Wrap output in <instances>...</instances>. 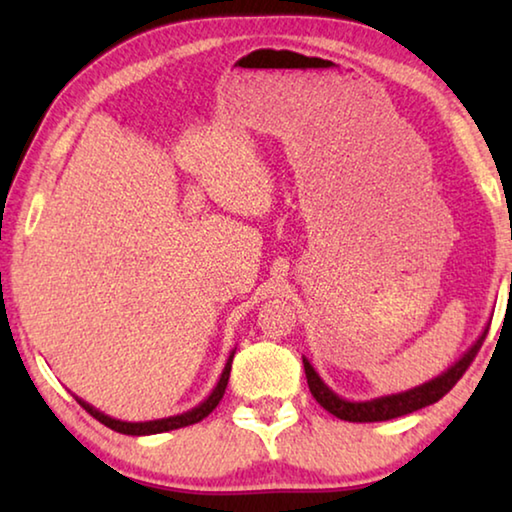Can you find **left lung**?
Here are the masks:
<instances>
[{
  "label": "left lung",
  "instance_id": "8db88e82",
  "mask_svg": "<svg viewBox=\"0 0 512 512\" xmlns=\"http://www.w3.org/2000/svg\"><path fill=\"white\" fill-rule=\"evenodd\" d=\"M485 334H488V329H483L479 339H476L470 348H467L463 357L454 361V366H449L445 372H440L438 377L424 381V384L415 386V388H409V391L372 397V400H359V402L345 400V397L336 395L332 388H329L325 381L320 379L316 368L311 366L307 357H302V363H305L309 391L325 411H329L341 420H348V422H381V420H393V418H400V415L424 409V406L438 402L440 397L452 391L456 381L463 377V372L470 368V363L474 361L476 352L481 350Z\"/></svg>",
  "mask_w": 512,
  "mask_h": 512
}]
</instances>
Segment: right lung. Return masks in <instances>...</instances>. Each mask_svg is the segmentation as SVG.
I'll return each instance as SVG.
<instances>
[{
  "mask_svg": "<svg viewBox=\"0 0 512 512\" xmlns=\"http://www.w3.org/2000/svg\"><path fill=\"white\" fill-rule=\"evenodd\" d=\"M232 357H235V350L230 352L228 361H225V368L221 372L219 381H216V386L212 388V393L205 397V400L194 406V409H189L185 413H178V415H171V418H160V420H149V422H124V420H117V418H110V415L101 413L99 409H94L92 404H88L81 397H76V402H79L85 411H88L92 418H97L101 424H106L108 429L117 431V433H126V436H151V433H164V431H171V429H180V427H189V424H196L201 422L203 418H207L214 409L216 404L221 402V397L225 393V386H228V379H230V368H232Z\"/></svg>",
  "mask_w": 512,
  "mask_h": 512,
  "instance_id": "1",
  "label": "right lung"
}]
</instances>
